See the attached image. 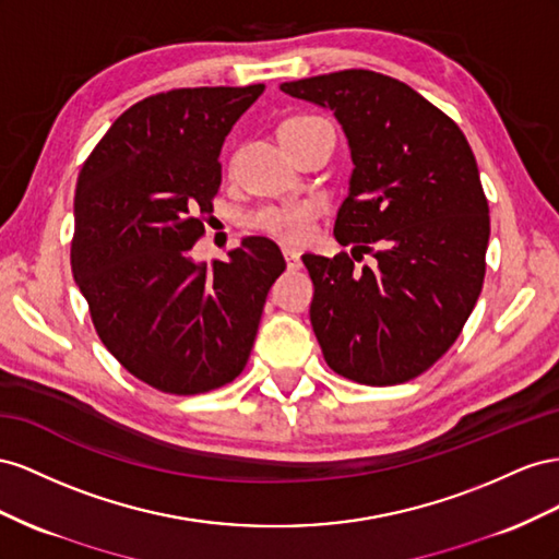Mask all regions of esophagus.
Segmentation results:
<instances>
[{"mask_svg": "<svg viewBox=\"0 0 559 559\" xmlns=\"http://www.w3.org/2000/svg\"><path fill=\"white\" fill-rule=\"evenodd\" d=\"M283 258H285V262H288V269H293V271L301 266V254L290 246L283 248Z\"/></svg>", "mask_w": 559, "mask_h": 559, "instance_id": "esophagus-1", "label": "esophagus"}]
</instances>
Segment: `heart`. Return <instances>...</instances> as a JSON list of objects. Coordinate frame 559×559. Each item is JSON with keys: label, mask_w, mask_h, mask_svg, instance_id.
I'll return each instance as SVG.
<instances>
[{"label": "heart", "mask_w": 559, "mask_h": 559, "mask_svg": "<svg viewBox=\"0 0 559 559\" xmlns=\"http://www.w3.org/2000/svg\"><path fill=\"white\" fill-rule=\"evenodd\" d=\"M318 123H325V121L318 117H309V115H297V117L285 119L281 123L278 133L285 135L295 129H305V126H318ZM318 213H321V205H318L316 201L293 199V201L262 205L260 211L252 213L250 222H252V227L276 236V238H281V241L301 243L311 234L313 219Z\"/></svg>", "instance_id": "1"}]
</instances>
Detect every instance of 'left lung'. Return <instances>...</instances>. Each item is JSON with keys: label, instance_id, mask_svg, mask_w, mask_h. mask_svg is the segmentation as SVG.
<instances>
[{"label": "left lung", "instance_id": "left-lung-1", "mask_svg": "<svg viewBox=\"0 0 559 559\" xmlns=\"http://www.w3.org/2000/svg\"><path fill=\"white\" fill-rule=\"evenodd\" d=\"M330 109L354 170L334 219L350 254H305L311 325L330 368L368 386L428 370L459 337L485 281L489 205L459 126L397 79L342 70L285 82ZM370 251L374 267L353 260Z\"/></svg>", "mask_w": 559, "mask_h": 559}]
</instances>
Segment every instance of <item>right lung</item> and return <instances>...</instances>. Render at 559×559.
<instances>
[{
    "label": "right lung",
    "mask_w": 559,
    "mask_h": 559,
    "mask_svg": "<svg viewBox=\"0 0 559 559\" xmlns=\"http://www.w3.org/2000/svg\"><path fill=\"white\" fill-rule=\"evenodd\" d=\"M264 84L175 88L129 107L79 173L72 274L126 370L175 395L243 372L285 260L248 236L225 262L191 258L222 182L219 152Z\"/></svg>",
    "instance_id": "right-lung-1"
}]
</instances>
